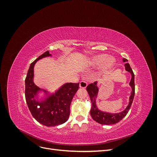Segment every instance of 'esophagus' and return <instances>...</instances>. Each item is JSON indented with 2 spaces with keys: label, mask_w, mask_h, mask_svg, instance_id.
<instances>
[{
  "label": "esophagus",
  "mask_w": 157,
  "mask_h": 157,
  "mask_svg": "<svg viewBox=\"0 0 157 157\" xmlns=\"http://www.w3.org/2000/svg\"><path fill=\"white\" fill-rule=\"evenodd\" d=\"M87 85H88L87 82H86L85 80H82L79 83V87L81 88H86V86H87Z\"/></svg>",
  "instance_id": "obj_1"
}]
</instances>
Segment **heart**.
<instances>
[{"label": "heart", "mask_w": 157, "mask_h": 157, "mask_svg": "<svg viewBox=\"0 0 157 157\" xmlns=\"http://www.w3.org/2000/svg\"><path fill=\"white\" fill-rule=\"evenodd\" d=\"M115 59L113 57H108L107 54H99L92 56L86 62L89 67L95 68L101 65L102 72L111 69L115 64Z\"/></svg>", "instance_id": "b5f03b06"}]
</instances>
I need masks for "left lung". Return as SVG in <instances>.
<instances>
[{"mask_svg":"<svg viewBox=\"0 0 157 157\" xmlns=\"http://www.w3.org/2000/svg\"><path fill=\"white\" fill-rule=\"evenodd\" d=\"M122 61L124 63H126L124 64L126 71L129 72L132 75L131 80L129 84L132 88V92L129 98V103H128V106L124 111L118 113H110L99 110L96 105V98L98 97L99 92V88L98 87L97 82L90 84L86 87V90L92 102V108L91 110H90V115H91L92 118L95 121H96L101 124H114L121 121L127 115L128 111H129L133 100H134L135 94L134 74L130 67V64L128 63V60L125 58H123Z\"/></svg>","mask_w":157,"mask_h":157,"instance_id":"8db88e82","label":"left lung"}]
</instances>
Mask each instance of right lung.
<instances>
[{
    "label": "right lung",
    "mask_w": 157,
    "mask_h": 157,
    "mask_svg": "<svg viewBox=\"0 0 157 157\" xmlns=\"http://www.w3.org/2000/svg\"><path fill=\"white\" fill-rule=\"evenodd\" d=\"M49 56L52 54L46 51L33 61L25 80V99L29 111L38 122L48 127L63 124L68 120L71 103L79 86V83H65L52 94L36 86L33 82L35 65L37 61ZM42 91L45 96L39 101L37 95Z\"/></svg>",
    "instance_id": "add662e5"
}]
</instances>
